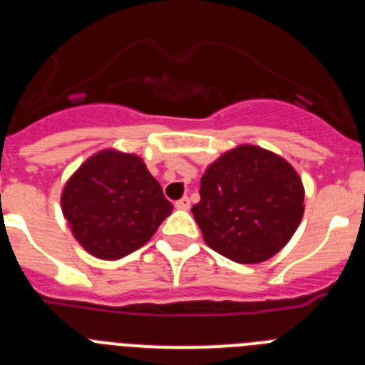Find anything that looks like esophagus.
<instances>
[{
  "instance_id": "obj_1",
  "label": "esophagus",
  "mask_w": 365,
  "mask_h": 365,
  "mask_svg": "<svg viewBox=\"0 0 365 365\" xmlns=\"http://www.w3.org/2000/svg\"><path fill=\"white\" fill-rule=\"evenodd\" d=\"M175 208L177 210H188L190 208V199L188 197H182L175 202Z\"/></svg>"
}]
</instances>
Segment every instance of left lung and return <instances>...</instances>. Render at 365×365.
<instances>
[{
  "mask_svg": "<svg viewBox=\"0 0 365 365\" xmlns=\"http://www.w3.org/2000/svg\"><path fill=\"white\" fill-rule=\"evenodd\" d=\"M193 217L205 243L254 265L278 254L303 217V182L283 157L252 144L222 153L201 177Z\"/></svg>",
  "mask_w": 365,
  "mask_h": 365,
  "instance_id": "obj_1",
  "label": "left lung"
}]
</instances>
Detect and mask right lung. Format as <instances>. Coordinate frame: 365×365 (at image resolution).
Here are the masks:
<instances>
[{
  "label": "right lung",
  "instance_id": "1",
  "mask_svg": "<svg viewBox=\"0 0 365 365\" xmlns=\"http://www.w3.org/2000/svg\"><path fill=\"white\" fill-rule=\"evenodd\" d=\"M172 210L144 160L117 150L91 155L62 190V212L74 240L100 259L135 252Z\"/></svg>",
  "mask_w": 365,
  "mask_h": 365
}]
</instances>
